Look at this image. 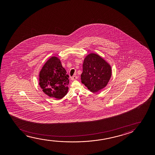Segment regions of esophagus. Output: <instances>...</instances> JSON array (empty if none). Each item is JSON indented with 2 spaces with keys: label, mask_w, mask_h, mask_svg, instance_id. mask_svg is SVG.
Returning <instances> with one entry per match:
<instances>
[{
  "label": "esophagus",
  "mask_w": 155,
  "mask_h": 155,
  "mask_svg": "<svg viewBox=\"0 0 155 155\" xmlns=\"http://www.w3.org/2000/svg\"><path fill=\"white\" fill-rule=\"evenodd\" d=\"M77 79V76H74L71 77V79L72 81H75V80H76Z\"/></svg>",
  "instance_id": "34e87169"
}]
</instances>
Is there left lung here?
<instances>
[{
  "instance_id": "left-lung-1",
  "label": "left lung",
  "mask_w": 155,
  "mask_h": 155,
  "mask_svg": "<svg viewBox=\"0 0 155 155\" xmlns=\"http://www.w3.org/2000/svg\"><path fill=\"white\" fill-rule=\"evenodd\" d=\"M111 75L110 64L101 56L91 53L85 58L81 80L90 91L95 93L106 87Z\"/></svg>"
}]
</instances>
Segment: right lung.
<instances>
[{
	"label": "right lung",
	"instance_id": "1",
	"mask_svg": "<svg viewBox=\"0 0 155 155\" xmlns=\"http://www.w3.org/2000/svg\"><path fill=\"white\" fill-rule=\"evenodd\" d=\"M69 75L62 66L60 60L52 57L47 61L39 74V85L46 95L61 99L67 94Z\"/></svg>",
	"mask_w": 155,
	"mask_h": 155
}]
</instances>
